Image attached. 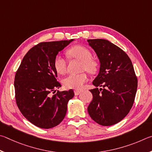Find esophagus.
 I'll list each match as a JSON object with an SVG mask.
<instances>
[{"instance_id":"obj_1","label":"esophagus","mask_w":152,"mask_h":152,"mask_svg":"<svg viewBox=\"0 0 152 152\" xmlns=\"http://www.w3.org/2000/svg\"><path fill=\"white\" fill-rule=\"evenodd\" d=\"M81 92H82V90H78V89H76V90H75V91H74L75 95H78L79 94H80Z\"/></svg>"}]
</instances>
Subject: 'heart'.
I'll return each mask as SVG.
<instances>
[{"instance_id": "heart-1", "label": "heart", "mask_w": 152, "mask_h": 152, "mask_svg": "<svg viewBox=\"0 0 152 152\" xmlns=\"http://www.w3.org/2000/svg\"><path fill=\"white\" fill-rule=\"evenodd\" d=\"M71 58H75L82 61L81 70H86L94 74L97 70V63L92 58V54L89 49L82 45H75L66 50ZM54 67L58 73L65 74L66 71V61L61 55H57L54 60ZM88 79L86 72L78 74H70L63 79V83L66 88L79 89Z\"/></svg>"}]
</instances>
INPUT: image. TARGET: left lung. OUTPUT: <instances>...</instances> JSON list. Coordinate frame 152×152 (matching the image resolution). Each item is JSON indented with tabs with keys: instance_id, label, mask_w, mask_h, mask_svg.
<instances>
[{
	"instance_id": "obj_1",
	"label": "left lung",
	"mask_w": 152,
	"mask_h": 152,
	"mask_svg": "<svg viewBox=\"0 0 152 152\" xmlns=\"http://www.w3.org/2000/svg\"><path fill=\"white\" fill-rule=\"evenodd\" d=\"M89 45L95 50L100 62L99 73L90 91L93 100L87 110L98 124L110 126L126 117L134 104L137 87L132 61L120 48L107 40L88 39Z\"/></svg>"
}]
</instances>
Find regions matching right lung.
I'll return each mask as SVG.
<instances>
[{
	"label": "right lung",
	"instance_id": "add662e5",
	"mask_svg": "<svg viewBox=\"0 0 152 152\" xmlns=\"http://www.w3.org/2000/svg\"><path fill=\"white\" fill-rule=\"evenodd\" d=\"M73 41L40 42L26 53L16 72L17 105L28 121L41 128L59 124L66 115L68 102L74 96L72 89L51 94L61 87L56 79L55 58Z\"/></svg>",
	"mask_w": 152,
	"mask_h": 152
}]
</instances>
